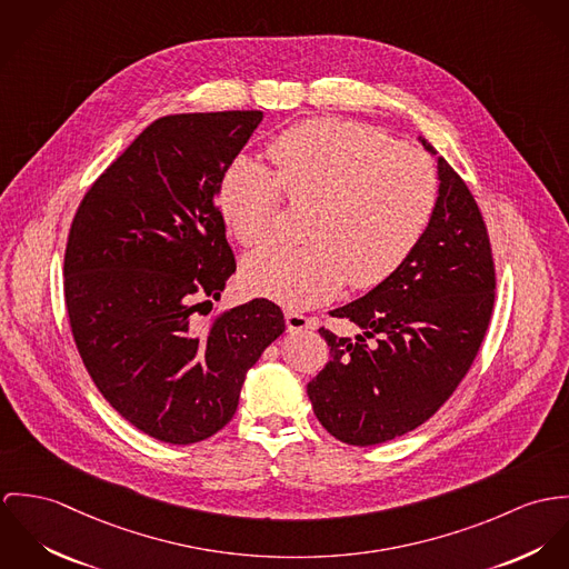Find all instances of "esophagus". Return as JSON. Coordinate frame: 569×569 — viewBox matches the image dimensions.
<instances>
[{
  "label": "esophagus",
  "mask_w": 569,
  "mask_h": 569,
  "mask_svg": "<svg viewBox=\"0 0 569 569\" xmlns=\"http://www.w3.org/2000/svg\"><path fill=\"white\" fill-rule=\"evenodd\" d=\"M315 318H310V316L301 315V312H295V310H288V312H286V327H288V331L315 329Z\"/></svg>",
  "instance_id": "1"
}]
</instances>
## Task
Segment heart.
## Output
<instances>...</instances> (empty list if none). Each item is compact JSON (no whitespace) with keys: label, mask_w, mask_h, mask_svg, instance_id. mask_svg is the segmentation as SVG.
<instances>
[{"label":"heart","mask_w":569,"mask_h":569,"mask_svg":"<svg viewBox=\"0 0 569 569\" xmlns=\"http://www.w3.org/2000/svg\"><path fill=\"white\" fill-rule=\"evenodd\" d=\"M272 174L233 161L218 186V209L242 247L263 244L281 194L310 204L303 247H268L247 257L244 286L290 308L336 297L349 283L376 288L421 242L439 198L435 166L378 128L318 118L288 128L268 146Z\"/></svg>","instance_id":"1"}]
</instances>
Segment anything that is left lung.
Returning <instances> with one entry per match:
<instances>
[{"label": "left lung", "instance_id": "left-lung-1", "mask_svg": "<svg viewBox=\"0 0 569 569\" xmlns=\"http://www.w3.org/2000/svg\"><path fill=\"white\" fill-rule=\"evenodd\" d=\"M439 181L435 216L406 263L362 299L329 312L362 333L318 329L331 360L308 395L316 419L338 441L378 445L426 423L467 376L489 329L496 266L487 224L442 157Z\"/></svg>", "mask_w": 569, "mask_h": 569}]
</instances>
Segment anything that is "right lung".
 Here are the masks:
<instances>
[{
  "label": "right lung",
  "instance_id": "1",
  "mask_svg": "<svg viewBox=\"0 0 569 569\" xmlns=\"http://www.w3.org/2000/svg\"><path fill=\"white\" fill-rule=\"evenodd\" d=\"M261 111L154 120L84 193L64 249V306L84 369L130 426L190 445L238 410L247 371L286 331L253 299L200 325L236 272L218 209Z\"/></svg>",
  "mask_w": 569,
  "mask_h": 569
}]
</instances>
